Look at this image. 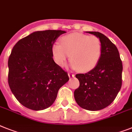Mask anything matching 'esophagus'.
<instances>
[{
  "label": "esophagus",
  "instance_id": "1",
  "mask_svg": "<svg viewBox=\"0 0 132 132\" xmlns=\"http://www.w3.org/2000/svg\"><path fill=\"white\" fill-rule=\"evenodd\" d=\"M68 76L69 78H73V77H74L75 76V74L73 73L72 72H69L68 73Z\"/></svg>",
  "mask_w": 132,
  "mask_h": 132
}]
</instances>
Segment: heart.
I'll return each mask as SVG.
<instances>
[{
	"instance_id": "obj_1",
	"label": "heart",
	"mask_w": 132,
	"mask_h": 132,
	"mask_svg": "<svg viewBox=\"0 0 132 132\" xmlns=\"http://www.w3.org/2000/svg\"><path fill=\"white\" fill-rule=\"evenodd\" d=\"M102 51V43L98 37L80 33L64 36L61 44H54L52 48L54 61L59 66L65 65L70 54L72 68L82 72L91 71L97 65Z\"/></svg>"
}]
</instances>
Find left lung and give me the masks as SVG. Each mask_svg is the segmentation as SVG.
Instances as JSON below:
<instances>
[{"label":"left lung","instance_id":"8db88e82","mask_svg":"<svg viewBox=\"0 0 132 132\" xmlns=\"http://www.w3.org/2000/svg\"><path fill=\"white\" fill-rule=\"evenodd\" d=\"M98 37L103 51L98 63L86 73L76 74L79 86L74 92V98L80 107L98 111L111 104L122 85V61L118 49L104 34L88 31Z\"/></svg>","mask_w":132,"mask_h":132}]
</instances>
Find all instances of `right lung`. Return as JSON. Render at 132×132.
<instances>
[{"mask_svg": "<svg viewBox=\"0 0 132 132\" xmlns=\"http://www.w3.org/2000/svg\"><path fill=\"white\" fill-rule=\"evenodd\" d=\"M62 30L33 32L15 44L8 61V83L21 104L40 111L51 106L67 73L53 60L52 48Z\"/></svg>", "mask_w": 132, "mask_h": 132, "instance_id": "1", "label": "right lung"}]
</instances>
